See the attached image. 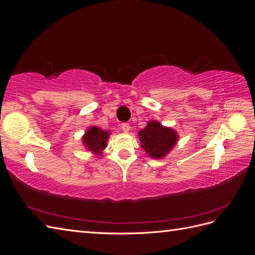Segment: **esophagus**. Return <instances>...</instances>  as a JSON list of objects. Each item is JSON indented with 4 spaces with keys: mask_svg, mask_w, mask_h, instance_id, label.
<instances>
[{
    "mask_svg": "<svg viewBox=\"0 0 255 255\" xmlns=\"http://www.w3.org/2000/svg\"><path fill=\"white\" fill-rule=\"evenodd\" d=\"M121 129H122L125 133H128L129 129H130V127H129L128 123H123V125L121 126Z\"/></svg>",
    "mask_w": 255,
    "mask_h": 255,
    "instance_id": "34e87169",
    "label": "esophagus"
}]
</instances>
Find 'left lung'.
<instances>
[{
  "label": "left lung",
  "instance_id": "left-lung-1",
  "mask_svg": "<svg viewBox=\"0 0 255 255\" xmlns=\"http://www.w3.org/2000/svg\"><path fill=\"white\" fill-rule=\"evenodd\" d=\"M140 146L149 157L161 159L170 152L179 140V135L172 128L164 127L156 120L149 121L138 132Z\"/></svg>",
  "mask_w": 255,
  "mask_h": 255
}]
</instances>
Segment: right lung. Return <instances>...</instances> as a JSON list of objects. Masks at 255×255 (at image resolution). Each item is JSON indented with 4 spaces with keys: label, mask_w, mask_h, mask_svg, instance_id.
<instances>
[{
    "label": "right lung",
    "mask_w": 255,
    "mask_h": 255,
    "mask_svg": "<svg viewBox=\"0 0 255 255\" xmlns=\"http://www.w3.org/2000/svg\"><path fill=\"white\" fill-rule=\"evenodd\" d=\"M111 134L110 130H104L95 126L90 127L85 130L82 142L87 151L97 155H101L107 146V140Z\"/></svg>",
    "instance_id": "add662e5"
}]
</instances>
